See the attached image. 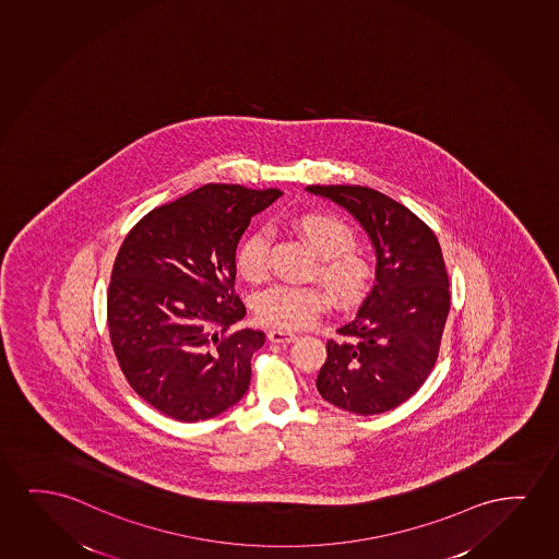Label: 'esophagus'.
Segmentation results:
<instances>
[{
    "label": "esophagus",
    "instance_id": "esophagus-1",
    "mask_svg": "<svg viewBox=\"0 0 559 559\" xmlns=\"http://www.w3.org/2000/svg\"><path fill=\"white\" fill-rule=\"evenodd\" d=\"M269 342H273V344H292V342H296L298 336L296 334H292V332H286V330H269Z\"/></svg>",
    "mask_w": 559,
    "mask_h": 559
}]
</instances>
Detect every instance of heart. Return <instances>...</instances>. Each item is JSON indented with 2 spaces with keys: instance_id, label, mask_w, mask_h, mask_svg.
I'll list each match as a JSON object with an SVG mask.
<instances>
[{
  "instance_id": "obj_1",
  "label": "heart",
  "mask_w": 559,
  "mask_h": 559,
  "mask_svg": "<svg viewBox=\"0 0 559 559\" xmlns=\"http://www.w3.org/2000/svg\"><path fill=\"white\" fill-rule=\"evenodd\" d=\"M294 227L319 255L314 273L336 296L337 304L357 306L367 298L374 267L365 253L355 248V233L336 215L304 214L294 219ZM271 237L265 229H253L238 245V275L261 283L269 271ZM332 304L329 292L321 286L275 284L260 292L253 301L255 314L263 324L278 330L311 326Z\"/></svg>"
}]
</instances>
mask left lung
<instances>
[{
	"label": "left lung",
	"instance_id": "8db88e82",
	"mask_svg": "<svg viewBox=\"0 0 559 559\" xmlns=\"http://www.w3.org/2000/svg\"><path fill=\"white\" fill-rule=\"evenodd\" d=\"M306 191L345 207L376 252L374 288L337 330L353 344L326 342L317 390L349 413H385L413 397L436 365L451 309L441 246L418 215L374 189L309 185Z\"/></svg>",
	"mask_w": 559,
	"mask_h": 559
}]
</instances>
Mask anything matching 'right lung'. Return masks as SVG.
<instances>
[{
  "label": "right lung",
  "instance_id": "add662e5",
  "mask_svg": "<svg viewBox=\"0 0 559 559\" xmlns=\"http://www.w3.org/2000/svg\"><path fill=\"white\" fill-rule=\"evenodd\" d=\"M283 192L210 183L128 233L108 286L110 342L126 380L179 421L214 418L245 397L261 330L229 332L246 307L235 294L237 246Z\"/></svg>",
  "mask_w": 559,
  "mask_h": 559
}]
</instances>
